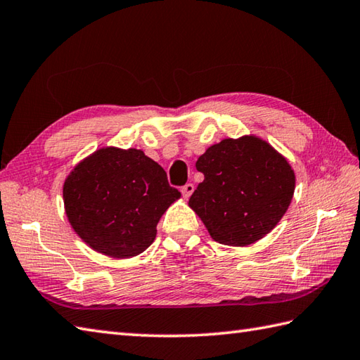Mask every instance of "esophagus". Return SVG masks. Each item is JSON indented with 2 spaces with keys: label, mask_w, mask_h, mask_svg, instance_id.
Segmentation results:
<instances>
[{
  "label": "esophagus",
  "mask_w": 360,
  "mask_h": 360,
  "mask_svg": "<svg viewBox=\"0 0 360 360\" xmlns=\"http://www.w3.org/2000/svg\"><path fill=\"white\" fill-rule=\"evenodd\" d=\"M193 193H194V185H193V183H186V185L181 188V194H183V197H185V199H189L191 194H193Z\"/></svg>",
  "instance_id": "obj_1"
}]
</instances>
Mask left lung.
Instances as JSON below:
<instances>
[{
  "label": "left lung",
  "instance_id": "obj_1",
  "mask_svg": "<svg viewBox=\"0 0 360 360\" xmlns=\"http://www.w3.org/2000/svg\"><path fill=\"white\" fill-rule=\"evenodd\" d=\"M195 167L205 179L188 205L224 245L245 247L262 239L281 221L295 191L289 161L256 135L210 146Z\"/></svg>",
  "mask_w": 360,
  "mask_h": 360
}]
</instances>
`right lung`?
<instances>
[{
  "mask_svg": "<svg viewBox=\"0 0 360 360\" xmlns=\"http://www.w3.org/2000/svg\"><path fill=\"white\" fill-rule=\"evenodd\" d=\"M163 167L139 149L107 146L80 160L63 183L65 214L94 252L115 259L143 253L179 200Z\"/></svg>",
  "mask_w": 360,
  "mask_h": 360,
  "instance_id": "1",
  "label": "right lung"
}]
</instances>
